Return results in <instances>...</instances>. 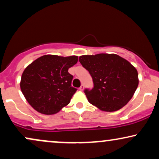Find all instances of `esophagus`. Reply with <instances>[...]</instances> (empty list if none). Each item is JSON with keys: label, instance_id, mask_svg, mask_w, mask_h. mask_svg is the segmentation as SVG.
Returning <instances> with one entry per match:
<instances>
[{"label": "esophagus", "instance_id": "obj_1", "mask_svg": "<svg viewBox=\"0 0 159 159\" xmlns=\"http://www.w3.org/2000/svg\"><path fill=\"white\" fill-rule=\"evenodd\" d=\"M84 85H81V87H79V90L81 91H83L84 90Z\"/></svg>", "mask_w": 159, "mask_h": 159}]
</instances>
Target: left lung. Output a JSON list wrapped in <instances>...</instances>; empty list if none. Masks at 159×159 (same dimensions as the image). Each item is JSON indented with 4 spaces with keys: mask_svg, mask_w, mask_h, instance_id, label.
Here are the masks:
<instances>
[{
    "mask_svg": "<svg viewBox=\"0 0 159 159\" xmlns=\"http://www.w3.org/2000/svg\"><path fill=\"white\" fill-rule=\"evenodd\" d=\"M79 61L93 81V88L84 90L90 104L103 111L112 112L130 101L139 80L138 71L129 61L115 54L82 55Z\"/></svg>",
    "mask_w": 159,
    "mask_h": 159,
    "instance_id": "obj_1",
    "label": "left lung"
}]
</instances>
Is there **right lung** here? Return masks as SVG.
<instances>
[{
	"label": "right lung",
	"mask_w": 159,
	"mask_h": 159,
	"mask_svg": "<svg viewBox=\"0 0 159 159\" xmlns=\"http://www.w3.org/2000/svg\"><path fill=\"white\" fill-rule=\"evenodd\" d=\"M77 62L78 56L47 54L27 66L21 75L20 87L36 111L54 114L70 102L77 89L71 86L73 76L68 70Z\"/></svg>",
	"instance_id": "obj_1"
}]
</instances>
